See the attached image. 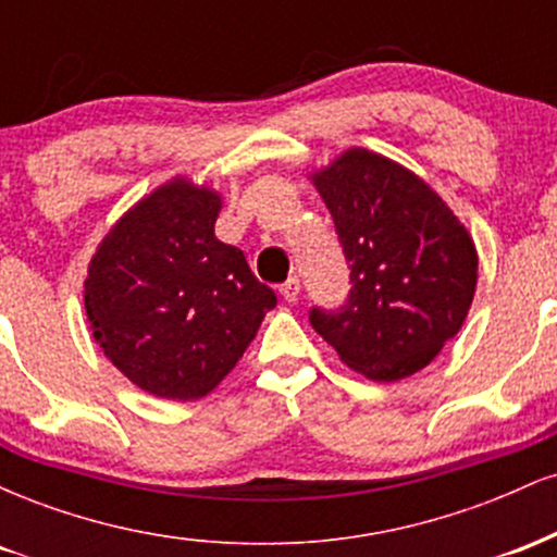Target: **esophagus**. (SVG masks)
Instances as JSON below:
<instances>
[{
    "label": "esophagus",
    "instance_id": "esophagus-1",
    "mask_svg": "<svg viewBox=\"0 0 557 557\" xmlns=\"http://www.w3.org/2000/svg\"><path fill=\"white\" fill-rule=\"evenodd\" d=\"M280 293H283V298L287 300V304H296L298 293H300L298 277H290V280H287V283H283V287H280Z\"/></svg>",
    "mask_w": 557,
    "mask_h": 557
}]
</instances>
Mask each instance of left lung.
Segmentation results:
<instances>
[{"mask_svg":"<svg viewBox=\"0 0 557 557\" xmlns=\"http://www.w3.org/2000/svg\"><path fill=\"white\" fill-rule=\"evenodd\" d=\"M311 181L350 267L345 304L314 306L311 327L369 380L417 374L458 335L474 300L469 230L419 175L369 149L343 151Z\"/></svg>","mask_w":557,"mask_h":557,"instance_id":"1","label":"left lung"}]
</instances>
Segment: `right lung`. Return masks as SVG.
<instances>
[{
  "mask_svg": "<svg viewBox=\"0 0 557 557\" xmlns=\"http://www.w3.org/2000/svg\"><path fill=\"white\" fill-rule=\"evenodd\" d=\"M220 209L216 190L175 177L127 209L88 264L94 341L157 398L212 393L277 306L240 248L216 240Z\"/></svg>",
  "mask_w": 557,
  "mask_h": 557,
  "instance_id": "right-lung-1",
  "label": "right lung"
}]
</instances>
